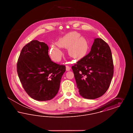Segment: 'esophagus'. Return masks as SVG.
I'll use <instances>...</instances> for the list:
<instances>
[{
  "mask_svg": "<svg viewBox=\"0 0 133 133\" xmlns=\"http://www.w3.org/2000/svg\"><path fill=\"white\" fill-rule=\"evenodd\" d=\"M71 69V68H70V67H69V66H66V71H69Z\"/></svg>",
  "mask_w": 133,
  "mask_h": 133,
  "instance_id": "1",
  "label": "esophagus"
}]
</instances>
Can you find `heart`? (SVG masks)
Listing matches in <instances>:
<instances>
[{"label":"heart","mask_w":133,"mask_h":133,"mask_svg":"<svg viewBox=\"0 0 133 133\" xmlns=\"http://www.w3.org/2000/svg\"><path fill=\"white\" fill-rule=\"evenodd\" d=\"M61 47L67 48V53L70 57L80 60L85 57L88 52V42L78 32H71L66 34L59 39L57 43L50 45V55L56 62L60 61L63 56Z\"/></svg>","instance_id":"1"}]
</instances>
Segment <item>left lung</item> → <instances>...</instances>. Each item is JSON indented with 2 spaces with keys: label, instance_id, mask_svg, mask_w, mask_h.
Returning a JSON list of instances; mask_svg holds the SVG:
<instances>
[{
  "label": "left lung",
  "instance_id": "obj_1",
  "mask_svg": "<svg viewBox=\"0 0 133 133\" xmlns=\"http://www.w3.org/2000/svg\"><path fill=\"white\" fill-rule=\"evenodd\" d=\"M80 95L95 99L109 88L114 73L112 52L107 43L95 38L88 55L72 67Z\"/></svg>",
  "mask_w": 133,
  "mask_h": 133
}]
</instances>
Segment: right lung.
Listing matches in <instances>:
<instances>
[{"instance_id":"1","label":"right lung","mask_w":133,"mask_h":133,"mask_svg":"<svg viewBox=\"0 0 133 133\" xmlns=\"http://www.w3.org/2000/svg\"><path fill=\"white\" fill-rule=\"evenodd\" d=\"M44 42L32 40L23 47L17 64L20 81L26 93L40 101L50 100L57 95L64 65L52 62Z\"/></svg>"}]
</instances>
